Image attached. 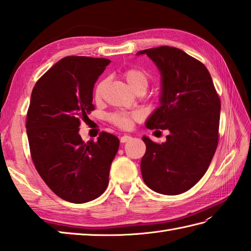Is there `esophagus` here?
<instances>
[{
	"instance_id": "obj_1",
	"label": "esophagus",
	"mask_w": 251,
	"mask_h": 251,
	"mask_svg": "<svg viewBox=\"0 0 251 251\" xmlns=\"http://www.w3.org/2000/svg\"><path fill=\"white\" fill-rule=\"evenodd\" d=\"M120 140H121L122 143L128 142V141L131 140V137H130V136H127V135H124V136H122V137L120 138Z\"/></svg>"
}]
</instances>
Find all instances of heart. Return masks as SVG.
<instances>
[{"mask_svg":"<svg viewBox=\"0 0 251 251\" xmlns=\"http://www.w3.org/2000/svg\"><path fill=\"white\" fill-rule=\"evenodd\" d=\"M124 77L128 82L130 87L136 90V92H146L149 82H150V76L149 73L140 68H128L124 71ZM104 82L100 81L97 83L94 89V98L99 100L102 94ZM142 119V114L140 112H116L109 115V120L112 124L122 129H129L131 128L132 123L135 121H140Z\"/></svg>","mask_w":251,"mask_h":251,"instance_id":"obj_1","label":"heart"}]
</instances>
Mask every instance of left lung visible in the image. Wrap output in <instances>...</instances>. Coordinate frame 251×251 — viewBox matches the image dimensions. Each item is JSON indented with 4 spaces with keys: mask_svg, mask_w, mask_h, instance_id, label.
Segmentation results:
<instances>
[{
    "mask_svg": "<svg viewBox=\"0 0 251 251\" xmlns=\"http://www.w3.org/2000/svg\"><path fill=\"white\" fill-rule=\"evenodd\" d=\"M162 74L161 106L147 122L149 129H168L166 141L148 137L141 174L149 188L177 195L195 185L209 167L219 141L221 102L204 63L176 47L141 50Z\"/></svg>",
    "mask_w": 251,
    "mask_h": 251,
    "instance_id": "1",
    "label": "left lung"
}]
</instances>
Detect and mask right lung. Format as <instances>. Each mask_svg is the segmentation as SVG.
Returning a JSON list of instances; mask_svg holds the SVG:
<instances>
[{"label": "right lung", "instance_id": "obj_1", "mask_svg": "<svg viewBox=\"0 0 251 251\" xmlns=\"http://www.w3.org/2000/svg\"><path fill=\"white\" fill-rule=\"evenodd\" d=\"M111 60L68 56L35 83L26 112L30 153L41 178L62 200L83 204L97 199L109 183L120 140L102 131L85 143L81 123L95 110L93 89Z\"/></svg>", "mask_w": 251, "mask_h": 251}]
</instances>
